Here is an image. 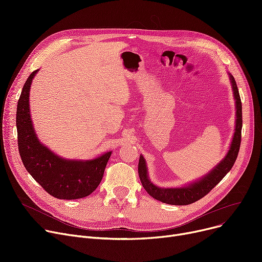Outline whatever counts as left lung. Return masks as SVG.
I'll return each mask as SVG.
<instances>
[{
	"instance_id": "1",
	"label": "left lung",
	"mask_w": 262,
	"mask_h": 262,
	"mask_svg": "<svg viewBox=\"0 0 262 262\" xmlns=\"http://www.w3.org/2000/svg\"><path fill=\"white\" fill-rule=\"evenodd\" d=\"M228 75L233 91V98H235L236 103V125L235 133H233L227 154L221 161L216 163V166H214L213 169L210 170L207 174H205L203 177H200L199 180L194 182L177 188H161L150 182V178L148 177L146 161L144 157L140 155L138 163V173L140 181L147 193L155 200L169 205L192 204L204 198L207 193H209V192L221 182L224 176L231 170L233 163H235L237 159L241 143L242 104L236 80L230 73H228Z\"/></svg>"
}]
</instances>
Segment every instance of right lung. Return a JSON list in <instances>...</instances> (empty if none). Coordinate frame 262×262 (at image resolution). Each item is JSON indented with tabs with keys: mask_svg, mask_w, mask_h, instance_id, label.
Returning a JSON list of instances; mask_svg holds the SVG:
<instances>
[{
	"mask_svg": "<svg viewBox=\"0 0 262 262\" xmlns=\"http://www.w3.org/2000/svg\"><path fill=\"white\" fill-rule=\"evenodd\" d=\"M39 69L26 79L17 106L18 146L26 171L49 194L60 200L86 198L100 185L112 152L88 160L58 156L38 139L31 118L30 90Z\"/></svg>",
	"mask_w": 262,
	"mask_h": 262,
	"instance_id": "obj_1",
	"label": "right lung"
}]
</instances>
